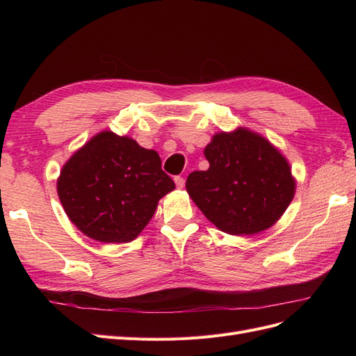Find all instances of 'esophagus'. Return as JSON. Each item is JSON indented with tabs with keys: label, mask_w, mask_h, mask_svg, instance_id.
I'll return each instance as SVG.
<instances>
[{
	"label": "esophagus",
	"mask_w": 356,
	"mask_h": 356,
	"mask_svg": "<svg viewBox=\"0 0 356 356\" xmlns=\"http://www.w3.org/2000/svg\"><path fill=\"white\" fill-rule=\"evenodd\" d=\"M174 181H175V184H177L178 188H182V187H184V184H186V179L182 178V177H175Z\"/></svg>",
	"instance_id": "esophagus-1"
}]
</instances>
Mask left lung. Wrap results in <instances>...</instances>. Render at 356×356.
<instances>
[{"label":"left lung","mask_w":356,"mask_h":356,"mask_svg":"<svg viewBox=\"0 0 356 356\" xmlns=\"http://www.w3.org/2000/svg\"><path fill=\"white\" fill-rule=\"evenodd\" d=\"M208 170L191 172L190 197L229 234H255L273 225L294 197L285 157L260 135L238 129L217 134L204 148Z\"/></svg>","instance_id":"1"}]
</instances>
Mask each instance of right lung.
Instances as JSON below:
<instances>
[{
	"label": "right lung",
	"mask_w": 356,
	"mask_h": 356,
	"mask_svg": "<svg viewBox=\"0 0 356 356\" xmlns=\"http://www.w3.org/2000/svg\"><path fill=\"white\" fill-rule=\"evenodd\" d=\"M175 188L153 149L106 131L62 168L58 195L70 220L105 243L134 241L153 218L159 199Z\"/></svg>",
	"instance_id": "right-lung-1"
}]
</instances>
